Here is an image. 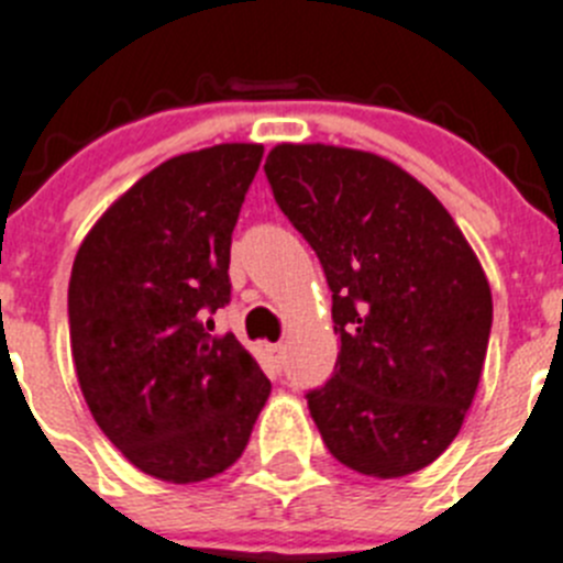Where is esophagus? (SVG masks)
Segmentation results:
<instances>
[{
    "label": "esophagus",
    "mask_w": 563,
    "mask_h": 563,
    "mask_svg": "<svg viewBox=\"0 0 563 563\" xmlns=\"http://www.w3.org/2000/svg\"><path fill=\"white\" fill-rule=\"evenodd\" d=\"M282 363H285V345H267V365H271L273 376L282 374Z\"/></svg>",
    "instance_id": "obj_1"
}]
</instances>
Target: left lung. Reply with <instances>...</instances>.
I'll list each match as a JSON object with an SVG mask.
<instances>
[{
    "label": "left lung",
    "instance_id": "left-lung-1",
    "mask_svg": "<svg viewBox=\"0 0 563 563\" xmlns=\"http://www.w3.org/2000/svg\"><path fill=\"white\" fill-rule=\"evenodd\" d=\"M265 175L332 290L340 354L307 394L327 450L383 481L430 466L461 432L492 334L472 245L424 184L374 153L276 144Z\"/></svg>",
    "mask_w": 563,
    "mask_h": 563
}]
</instances>
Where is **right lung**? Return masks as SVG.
Instances as JSON below:
<instances>
[{"label": "right lung", "mask_w": 563, "mask_h": 563, "mask_svg": "<svg viewBox=\"0 0 563 563\" xmlns=\"http://www.w3.org/2000/svg\"><path fill=\"white\" fill-rule=\"evenodd\" d=\"M262 144H214L158 164L95 223L69 278L77 383L97 427L144 474L225 472L271 379L211 316L231 301V234Z\"/></svg>", "instance_id": "obj_1"}]
</instances>
